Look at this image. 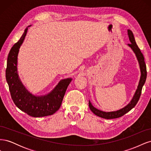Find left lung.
<instances>
[{
    "instance_id": "left-lung-1",
    "label": "left lung",
    "mask_w": 151,
    "mask_h": 151,
    "mask_svg": "<svg viewBox=\"0 0 151 151\" xmlns=\"http://www.w3.org/2000/svg\"><path fill=\"white\" fill-rule=\"evenodd\" d=\"M127 32L129 40L131 43L130 44H128V46L132 50V51H133L135 54V56L137 57V59L139 64L140 70V81L139 83V85L137 86V89H136L134 96L132 98L130 103L127 105H126L125 107L122 108L120 109H118L117 111L106 112L99 110V109L94 107L93 106V104H91V101H89V107L91 110L92 111V112H93L96 115L105 118V119H113V118L121 117L123 115H124L127 112L130 111L134 107H135L140 98V94L142 93V87L145 84L146 77H147V69H146V65L145 63L143 54L142 53L140 48L138 47L137 45L135 42L134 36L133 33H132V31L130 29H128Z\"/></svg>"
}]
</instances>
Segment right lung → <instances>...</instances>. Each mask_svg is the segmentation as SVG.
I'll return each instance as SVG.
<instances>
[{"instance_id":"1","label":"right lung","mask_w":151,"mask_h":151,"mask_svg":"<svg viewBox=\"0 0 151 151\" xmlns=\"http://www.w3.org/2000/svg\"><path fill=\"white\" fill-rule=\"evenodd\" d=\"M27 27L19 40L13 45L8 55L6 77L11 98L16 106L33 117L52 115L60 108L68 86L72 78L62 79L47 94L35 96L26 89L17 72V56L28 28Z\"/></svg>"}]
</instances>
